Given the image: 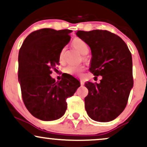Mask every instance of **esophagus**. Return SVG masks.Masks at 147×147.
<instances>
[{"label": "esophagus", "instance_id": "obj_1", "mask_svg": "<svg viewBox=\"0 0 147 147\" xmlns=\"http://www.w3.org/2000/svg\"><path fill=\"white\" fill-rule=\"evenodd\" d=\"M80 83H81V85H84V84H85L84 81H83L82 79L80 80Z\"/></svg>", "mask_w": 147, "mask_h": 147}]
</instances>
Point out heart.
Segmentation results:
<instances>
[{"mask_svg":"<svg viewBox=\"0 0 147 147\" xmlns=\"http://www.w3.org/2000/svg\"><path fill=\"white\" fill-rule=\"evenodd\" d=\"M72 45L76 49H77L82 55H86L89 52V47L86 44V42L83 41L82 39L79 38H75L72 40ZM65 52H66V47H63L60 52L59 54V60L61 62H62L64 60L65 57ZM86 58L84 56V59ZM85 69V67L83 66H74V65H68L64 68V71L66 73L72 75H80L82 73L83 70Z\"/></svg>","mask_w":147,"mask_h":147,"instance_id":"heart-1","label":"heart"}]
</instances>
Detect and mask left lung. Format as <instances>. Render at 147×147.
I'll return each mask as SVG.
<instances>
[{"instance_id": "8db88e82", "label": "left lung", "mask_w": 147, "mask_h": 147, "mask_svg": "<svg viewBox=\"0 0 147 147\" xmlns=\"http://www.w3.org/2000/svg\"><path fill=\"white\" fill-rule=\"evenodd\" d=\"M76 34L92 51L90 71L102 77L100 83L85 84L89 91L85 110L93 120L111 121L125 109L133 87L131 52L121 38L109 31L79 30Z\"/></svg>"}]
</instances>
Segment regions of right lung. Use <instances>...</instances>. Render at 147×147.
<instances>
[{
    "mask_svg": "<svg viewBox=\"0 0 147 147\" xmlns=\"http://www.w3.org/2000/svg\"><path fill=\"white\" fill-rule=\"evenodd\" d=\"M72 31L42 28L28 36L18 56V79L22 100L28 111L42 121L62 117L67 109L66 98L74 95L80 83L64 77L56 82L50 75L59 65L61 49L69 42Z\"/></svg>",
    "mask_w": 147,
    "mask_h": 147,
    "instance_id": "add662e5",
    "label": "right lung"
}]
</instances>
